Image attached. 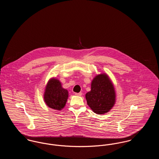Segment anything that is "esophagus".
<instances>
[{"instance_id":"obj_1","label":"esophagus","mask_w":159,"mask_h":159,"mask_svg":"<svg viewBox=\"0 0 159 159\" xmlns=\"http://www.w3.org/2000/svg\"><path fill=\"white\" fill-rule=\"evenodd\" d=\"M75 95H76V96H79V97H80V96H82V92H79V93H75Z\"/></svg>"}]
</instances>
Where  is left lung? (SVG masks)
<instances>
[{
    "label": "left lung",
    "instance_id": "8db88e82",
    "mask_svg": "<svg viewBox=\"0 0 159 159\" xmlns=\"http://www.w3.org/2000/svg\"><path fill=\"white\" fill-rule=\"evenodd\" d=\"M91 88L85 97L91 110L97 114L109 112L116 101V92L110 77L105 73L97 75L91 82Z\"/></svg>",
    "mask_w": 159,
    "mask_h": 159
}]
</instances>
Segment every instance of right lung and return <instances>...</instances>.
Instances as JSON below:
<instances>
[{
  "label": "right lung",
  "mask_w": 159,
  "mask_h": 159,
  "mask_svg": "<svg viewBox=\"0 0 159 159\" xmlns=\"http://www.w3.org/2000/svg\"><path fill=\"white\" fill-rule=\"evenodd\" d=\"M68 98V92L62 88V83L56 77L51 78L46 83L43 99L48 107L60 111L64 108Z\"/></svg>",
  "instance_id": "obj_1"
}]
</instances>
